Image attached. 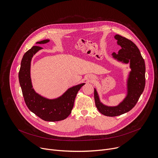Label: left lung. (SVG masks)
I'll use <instances>...</instances> for the list:
<instances>
[{
    "label": "left lung",
    "mask_w": 158,
    "mask_h": 158,
    "mask_svg": "<svg viewBox=\"0 0 158 158\" xmlns=\"http://www.w3.org/2000/svg\"><path fill=\"white\" fill-rule=\"evenodd\" d=\"M114 38L121 49L118 54L112 53V57L123 64H129L131 71L126 79V96L116 106L103 104L94 88V99L97 109L103 115L110 117L123 114L131 110L136 104L145 87L146 67L139 49L131 40L120 35L116 34Z\"/></svg>",
    "instance_id": "1"
}]
</instances>
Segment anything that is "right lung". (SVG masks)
<instances>
[{
	"instance_id": "obj_1",
	"label": "right lung",
	"mask_w": 158,
	"mask_h": 158,
	"mask_svg": "<svg viewBox=\"0 0 158 158\" xmlns=\"http://www.w3.org/2000/svg\"><path fill=\"white\" fill-rule=\"evenodd\" d=\"M49 42V39H45L36 44H44ZM41 49L42 48L39 46H33L24 54L19 73L20 85L25 102L31 112L46 121H59L65 119L71 114L76 96L85 83L71 87L62 95L53 99H49L37 93L33 88L31 67L33 56Z\"/></svg>"
}]
</instances>
